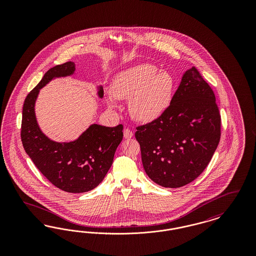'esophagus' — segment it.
Listing matches in <instances>:
<instances>
[{
    "instance_id": "1",
    "label": "esophagus",
    "mask_w": 256,
    "mask_h": 256,
    "mask_svg": "<svg viewBox=\"0 0 256 256\" xmlns=\"http://www.w3.org/2000/svg\"><path fill=\"white\" fill-rule=\"evenodd\" d=\"M132 136H134V132L130 128H124V137L126 139H130Z\"/></svg>"
}]
</instances>
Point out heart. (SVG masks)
<instances>
[{
    "mask_svg": "<svg viewBox=\"0 0 256 256\" xmlns=\"http://www.w3.org/2000/svg\"><path fill=\"white\" fill-rule=\"evenodd\" d=\"M174 91V80L158 66L142 63L118 74L113 80L111 93L116 98L128 100L132 116L140 122H152L169 108ZM108 104L115 106L114 98Z\"/></svg>",
    "mask_w": 256,
    "mask_h": 256,
    "instance_id": "1",
    "label": "heart"
}]
</instances>
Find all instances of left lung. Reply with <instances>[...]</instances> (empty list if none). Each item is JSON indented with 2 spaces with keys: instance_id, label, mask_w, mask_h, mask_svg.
Segmentation results:
<instances>
[{
  "instance_id": "left-lung-1",
  "label": "left lung",
  "mask_w": 256,
  "mask_h": 256,
  "mask_svg": "<svg viewBox=\"0 0 256 256\" xmlns=\"http://www.w3.org/2000/svg\"><path fill=\"white\" fill-rule=\"evenodd\" d=\"M148 178L166 188L192 182L204 170L220 138L215 94L196 67L183 74L169 108L158 119L136 126Z\"/></svg>"
}]
</instances>
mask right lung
Wrapping results in <instances>:
<instances>
[{"instance_id": "right-lung-1", "label": "right lung", "mask_w": 256, "mask_h": 256, "mask_svg": "<svg viewBox=\"0 0 256 256\" xmlns=\"http://www.w3.org/2000/svg\"><path fill=\"white\" fill-rule=\"evenodd\" d=\"M74 63L50 69L24 98L21 140L26 152L50 182L68 193H84L97 187L110 170L117 146L122 140V124L108 128L92 124L76 141L56 143L37 126L34 102L39 89L54 76L73 74ZM104 91H100L102 97Z\"/></svg>"}]
</instances>
